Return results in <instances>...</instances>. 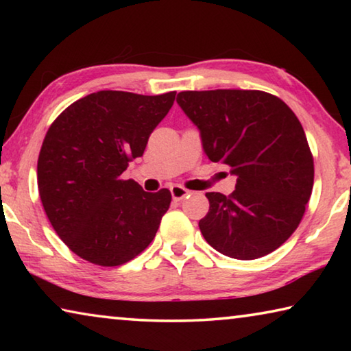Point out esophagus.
<instances>
[{"instance_id": "esophagus-1", "label": "esophagus", "mask_w": 351, "mask_h": 351, "mask_svg": "<svg viewBox=\"0 0 351 351\" xmlns=\"http://www.w3.org/2000/svg\"><path fill=\"white\" fill-rule=\"evenodd\" d=\"M170 192H171V197H173L175 201H181L182 198H186L187 195L190 193L189 190L186 187H182V186H171Z\"/></svg>"}]
</instances>
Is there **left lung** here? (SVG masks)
I'll list each match as a JSON object with an SVG mask.
<instances>
[{"instance_id": "8db88e82", "label": "left lung", "mask_w": 351, "mask_h": 351, "mask_svg": "<svg viewBox=\"0 0 351 351\" xmlns=\"http://www.w3.org/2000/svg\"><path fill=\"white\" fill-rule=\"evenodd\" d=\"M176 102L199 128L207 158L237 176L228 197L206 193V241L239 260L276 251L300 224L313 192V153L299 119L258 90L182 91Z\"/></svg>"}]
</instances>
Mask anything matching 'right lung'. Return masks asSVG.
Returning a JSON list of instances; mask_svg holds the SVG:
<instances>
[{
	"instance_id": "add662e5",
	"label": "right lung",
	"mask_w": 351,
	"mask_h": 351,
	"mask_svg": "<svg viewBox=\"0 0 351 351\" xmlns=\"http://www.w3.org/2000/svg\"><path fill=\"white\" fill-rule=\"evenodd\" d=\"M175 96L97 91L51 123L38 154V193L57 235L80 258L121 266L156 235L170 190L144 192L122 173L144 154Z\"/></svg>"
}]
</instances>
